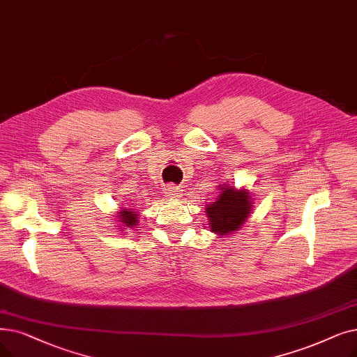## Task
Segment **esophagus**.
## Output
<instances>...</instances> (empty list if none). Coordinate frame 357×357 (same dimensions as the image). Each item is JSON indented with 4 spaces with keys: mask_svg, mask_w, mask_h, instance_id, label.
Masks as SVG:
<instances>
[{
    "mask_svg": "<svg viewBox=\"0 0 357 357\" xmlns=\"http://www.w3.org/2000/svg\"><path fill=\"white\" fill-rule=\"evenodd\" d=\"M165 195L170 199H179L182 197V191L175 185H169V187L165 188Z\"/></svg>",
    "mask_w": 357,
    "mask_h": 357,
    "instance_id": "obj_1",
    "label": "esophagus"
}]
</instances>
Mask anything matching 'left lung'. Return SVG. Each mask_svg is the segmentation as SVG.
<instances>
[{"mask_svg": "<svg viewBox=\"0 0 357 357\" xmlns=\"http://www.w3.org/2000/svg\"><path fill=\"white\" fill-rule=\"evenodd\" d=\"M219 195L206 206L208 227L219 238L239 230L252 211V195L246 188L219 185Z\"/></svg>", "mask_w": 357, "mask_h": 357, "instance_id": "obj_1", "label": "left lung"}]
</instances>
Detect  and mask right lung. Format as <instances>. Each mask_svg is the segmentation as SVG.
Here are the masks:
<instances>
[{
	"mask_svg": "<svg viewBox=\"0 0 357 357\" xmlns=\"http://www.w3.org/2000/svg\"><path fill=\"white\" fill-rule=\"evenodd\" d=\"M138 211L135 208H130V207H126V208H121L118 210L116 213V225H118V229H121L119 231L123 235V231L126 230H131L134 227H137L138 225Z\"/></svg>",
	"mask_w": 357,
	"mask_h": 357,
	"instance_id": "add662e5",
	"label": "right lung"
}]
</instances>
